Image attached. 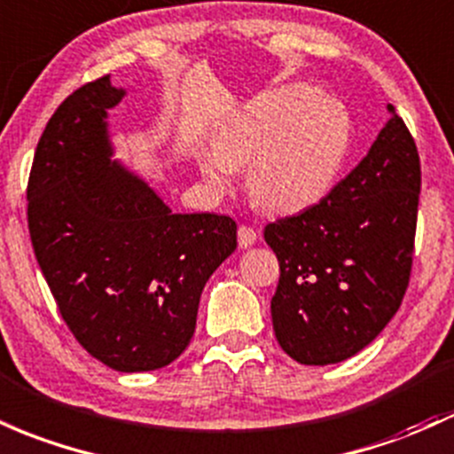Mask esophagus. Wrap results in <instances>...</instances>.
<instances>
[{
  "label": "esophagus",
  "instance_id": "34e87169",
  "mask_svg": "<svg viewBox=\"0 0 454 454\" xmlns=\"http://www.w3.org/2000/svg\"><path fill=\"white\" fill-rule=\"evenodd\" d=\"M237 235H239V246L241 247H252L258 239V232L250 226H239Z\"/></svg>",
  "mask_w": 454,
  "mask_h": 454
}]
</instances>
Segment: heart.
<instances>
[{
  "label": "heart",
  "instance_id": "1",
  "mask_svg": "<svg viewBox=\"0 0 454 454\" xmlns=\"http://www.w3.org/2000/svg\"><path fill=\"white\" fill-rule=\"evenodd\" d=\"M351 142V121L310 86L258 94L217 129L198 157L204 181L223 192L247 168V192L267 211L297 213L330 192Z\"/></svg>",
  "mask_w": 454,
  "mask_h": 454
}]
</instances>
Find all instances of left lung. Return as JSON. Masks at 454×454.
<instances>
[{"mask_svg":"<svg viewBox=\"0 0 454 454\" xmlns=\"http://www.w3.org/2000/svg\"><path fill=\"white\" fill-rule=\"evenodd\" d=\"M387 112L366 157L321 202L265 226L280 262L273 332L300 364H336L371 345L410 284L420 157Z\"/></svg>","mask_w":454,"mask_h":454,"instance_id":"8db88e82","label":"left lung"}]
</instances>
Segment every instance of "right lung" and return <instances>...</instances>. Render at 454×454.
I'll return each mask as SVG.
<instances>
[{
    "instance_id": "add662e5",
    "label": "right lung",
    "mask_w": 454,
    "mask_h": 454,
    "mask_svg": "<svg viewBox=\"0 0 454 454\" xmlns=\"http://www.w3.org/2000/svg\"><path fill=\"white\" fill-rule=\"evenodd\" d=\"M124 94L106 74L49 118L29 172L27 226L79 345L114 371L144 372L187 348L204 284L237 247V223L172 213L114 159L107 109Z\"/></svg>"
}]
</instances>
